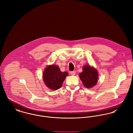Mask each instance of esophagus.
<instances>
[{
	"label": "esophagus",
	"instance_id": "34e87169",
	"mask_svg": "<svg viewBox=\"0 0 133 133\" xmlns=\"http://www.w3.org/2000/svg\"><path fill=\"white\" fill-rule=\"evenodd\" d=\"M70 74H71V75H75V71H70Z\"/></svg>",
	"mask_w": 133,
	"mask_h": 133
}]
</instances>
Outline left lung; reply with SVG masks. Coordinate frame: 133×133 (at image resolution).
<instances>
[{
	"label": "left lung",
	"mask_w": 133,
	"mask_h": 133,
	"mask_svg": "<svg viewBox=\"0 0 133 133\" xmlns=\"http://www.w3.org/2000/svg\"><path fill=\"white\" fill-rule=\"evenodd\" d=\"M98 76L97 70L89 65H85L83 67V71L79 74L80 79L87 88H91L96 84Z\"/></svg>",
	"instance_id": "8db88e82"
}]
</instances>
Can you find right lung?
<instances>
[{
	"label": "right lung",
	"mask_w": 133,
	"mask_h": 133,
	"mask_svg": "<svg viewBox=\"0 0 133 133\" xmlns=\"http://www.w3.org/2000/svg\"><path fill=\"white\" fill-rule=\"evenodd\" d=\"M67 72H61L57 65H51L46 67L43 74V81L45 85L51 90H56L61 87Z\"/></svg>",
	"instance_id": "right-lung-1"
}]
</instances>
